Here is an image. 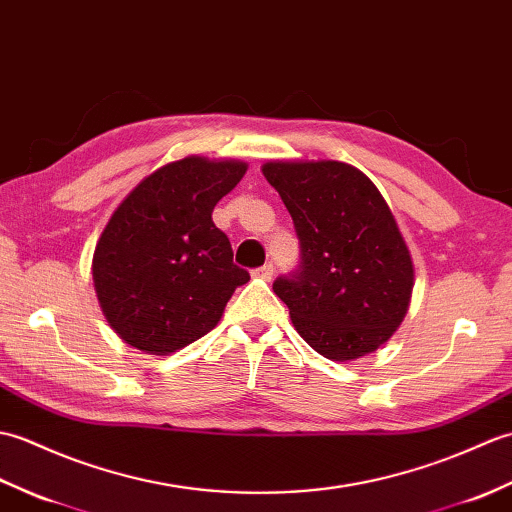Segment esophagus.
<instances>
[{"instance_id": "1", "label": "esophagus", "mask_w": 512, "mask_h": 512, "mask_svg": "<svg viewBox=\"0 0 512 512\" xmlns=\"http://www.w3.org/2000/svg\"><path fill=\"white\" fill-rule=\"evenodd\" d=\"M274 271H276L274 265L267 263V265H263V267L254 269L252 276H254V278H260V280H271V278H274Z\"/></svg>"}]
</instances>
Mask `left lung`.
Listing matches in <instances>:
<instances>
[{
    "instance_id": "obj_1",
    "label": "left lung",
    "mask_w": 512,
    "mask_h": 512,
    "mask_svg": "<svg viewBox=\"0 0 512 512\" xmlns=\"http://www.w3.org/2000/svg\"><path fill=\"white\" fill-rule=\"evenodd\" d=\"M300 238V265L274 282L315 352L352 361L388 342L410 309L414 265L388 203L344 162H267Z\"/></svg>"
}]
</instances>
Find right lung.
<instances>
[{"label":"right lung","mask_w":512,"mask_h":512,"mask_svg":"<svg viewBox=\"0 0 512 512\" xmlns=\"http://www.w3.org/2000/svg\"><path fill=\"white\" fill-rule=\"evenodd\" d=\"M245 170L190 155L144 177L111 214L92 274L102 313L129 346L170 355L197 342L249 280L212 221Z\"/></svg>","instance_id":"1"}]
</instances>
